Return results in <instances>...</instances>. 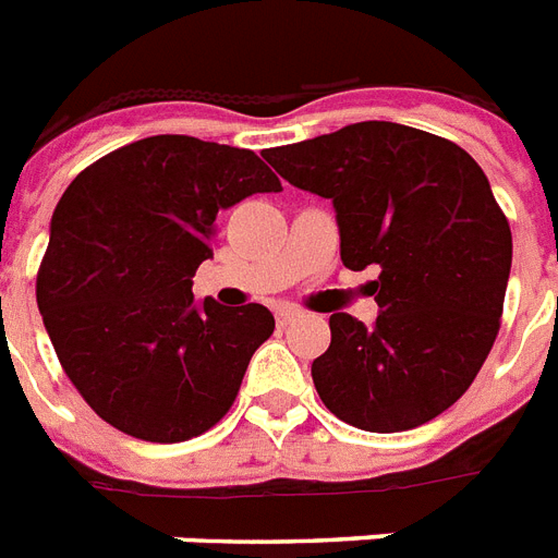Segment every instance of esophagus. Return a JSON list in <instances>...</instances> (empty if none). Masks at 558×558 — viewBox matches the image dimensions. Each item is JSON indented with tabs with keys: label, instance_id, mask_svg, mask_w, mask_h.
I'll use <instances>...</instances> for the list:
<instances>
[{
	"label": "esophagus",
	"instance_id": "34e87169",
	"mask_svg": "<svg viewBox=\"0 0 558 558\" xmlns=\"http://www.w3.org/2000/svg\"><path fill=\"white\" fill-rule=\"evenodd\" d=\"M298 318H301V313H295V310H278L280 327H289V324H295Z\"/></svg>",
	"mask_w": 558,
	"mask_h": 558
}]
</instances>
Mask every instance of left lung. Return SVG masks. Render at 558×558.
<instances>
[{
	"label": "left lung",
	"instance_id": "8db88e82",
	"mask_svg": "<svg viewBox=\"0 0 558 558\" xmlns=\"http://www.w3.org/2000/svg\"><path fill=\"white\" fill-rule=\"evenodd\" d=\"M289 185L332 202L341 263L379 269L373 327L330 315L318 397L365 432H405L458 402L493 350L512 266L510 222L454 142L390 121L271 147Z\"/></svg>",
	"mask_w": 558,
	"mask_h": 558
}]
</instances>
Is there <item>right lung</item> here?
Wrapping results in <instances>:
<instances>
[{"instance_id": "right-lung-1", "label": "right lung", "mask_w": 558, "mask_h": 558, "mask_svg": "<svg viewBox=\"0 0 558 558\" xmlns=\"http://www.w3.org/2000/svg\"><path fill=\"white\" fill-rule=\"evenodd\" d=\"M280 179L252 150L153 135L86 168L51 217L37 306L100 420L150 442L208 432L275 330L263 304L193 301L219 210Z\"/></svg>"}]
</instances>
